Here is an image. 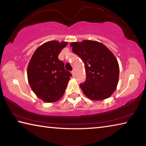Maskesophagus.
Wrapping results in <instances>:
<instances>
[{
    "label": "esophagus",
    "mask_w": 146,
    "mask_h": 146,
    "mask_svg": "<svg viewBox=\"0 0 146 146\" xmlns=\"http://www.w3.org/2000/svg\"><path fill=\"white\" fill-rule=\"evenodd\" d=\"M71 74H72L73 77H75V71L73 70L72 71H71Z\"/></svg>",
    "instance_id": "obj_1"
}]
</instances>
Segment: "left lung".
I'll return each instance as SVG.
<instances>
[{
  "label": "left lung",
  "mask_w": 146,
  "mask_h": 146,
  "mask_svg": "<svg viewBox=\"0 0 146 146\" xmlns=\"http://www.w3.org/2000/svg\"><path fill=\"white\" fill-rule=\"evenodd\" d=\"M70 46L85 65L86 79L80 84L84 94L93 100L110 97L117 88L119 76L118 61L111 51L93 40L72 42Z\"/></svg>",
  "instance_id": "obj_1"
}]
</instances>
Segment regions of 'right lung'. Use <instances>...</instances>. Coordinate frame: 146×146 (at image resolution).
I'll use <instances>...</instances> for the list:
<instances>
[{
    "mask_svg": "<svg viewBox=\"0 0 146 146\" xmlns=\"http://www.w3.org/2000/svg\"><path fill=\"white\" fill-rule=\"evenodd\" d=\"M66 42L49 41L36 49L28 67L30 87L38 98L46 102H54L62 97L71 76L64 64L58 58Z\"/></svg>",
    "mask_w": 146,
    "mask_h": 146,
    "instance_id": "add662e5",
    "label": "right lung"
}]
</instances>
